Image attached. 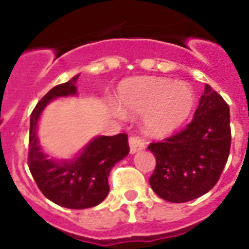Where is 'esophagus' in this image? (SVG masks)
Wrapping results in <instances>:
<instances>
[{"instance_id": "34e87169", "label": "esophagus", "mask_w": 249, "mask_h": 249, "mask_svg": "<svg viewBox=\"0 0 249 249\" xmlns=\"http://www.w3.org/2000/svg\"><path fill=\"white\" fill-rule=\"evenodd\" d=\"M129 152L132 155H135L137 152L142 151L144 148V143L138 137H129Z\"/></svg>"}]
</instances>
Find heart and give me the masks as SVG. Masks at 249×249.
Wrapping results in <instances>:
<instances>
[{
    "label": "heart",
    "mask_w": 249,
    "mask_h": 249,
    "mask_svg": "<svg viewBox=\"0 0 249 249\" xmlns=\"http://www.w3.org/2000/svg\"><path fill=\"white\" fill-rule=\"evenodd\" d=\"M118 116L143 113L144 131L155 137H164L178 129L188 120L195 107V93L182 81L172 82L163 77H137L118 89Z\"/></svg>",
    "instance_id": "obj_1"
}]
</instances>
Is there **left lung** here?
<instances>
[{"mask_svg":"<svg viewBox=\"0 0 249 249\" xmlns=\"http://www.w3.org/2000/svg\"><path fill=\"white\" fill-rule=\"evenodd\" d=\"M230 148V107L206 85L192 122L164 142L148 146L157 162L149 178L152 190L173 203L198 198L219 179Z\"/></svg>","mask_w":249,"mask_h":249,"instance_id":"obj_1","label":"left lung"}]
</instances>
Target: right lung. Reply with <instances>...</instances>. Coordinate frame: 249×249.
<instances>
[{
	"mask_svg": "<svg viewBox=\"0 0 249 249\" xmlns=\"http://www.w3.org/2000/svg\"><path fill=\"white\" fill-rule=\"evenodd\" d=\"M78 77L76 74L68 82L53 87L37 103L31 114L28 143V167L41 192L53 203L72 210L91 208L107 197L109 172L129 152L124 133L96 136L67 160L51 158L39 144L37 131L43 111L56 98L78 96Z\"/></svg>",
	"mask_w": 249,
	"mask_h": 249,
	"instance_id": "1",
	"label": "right lung"
}]
</instances>
